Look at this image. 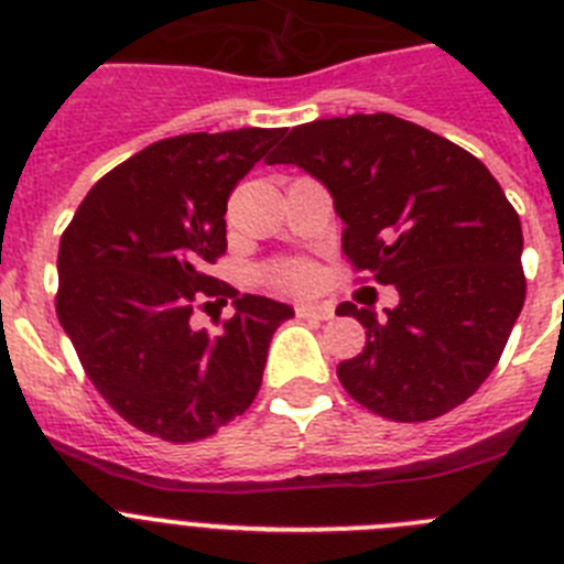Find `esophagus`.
Returning <instances> with one entry per match:
<instances>
[{
	"mask_svg": "<svg viewBox=\"0 0 564 564\" xmlns=\"http://www.w3.org/2000/svg\"><path fill=\"white\" fill-rule=\"evenodd\" d=\"M294 314L301 319H332L334 308L328 303H297L294 306Z\"/></svg>",
	"mask_w": 564,
	"mask_h": 564,
	"instance_id": "1",
	"label": "esophagus"
}]
</instances>
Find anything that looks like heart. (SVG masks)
<instances>
[{"label":"heart","instance_id":"obj_1","mask_svg":"<svg viewBox=\"0 0 564 564\" xmlns=\"http://www.w3.org/2000/svg\"><path fill=\"white\" fill-rule=\"evenodd\" d=\"M263 281L275 289H286V292H312L319 281V272L314 263L301 261V258H289V261L270 263L263 270Z\"/></svg>","mask_w":564,"mask_h":564}]
</instances>
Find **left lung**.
<instances>
[{
	"label": "left lung",
	"instance_id": "obj_1",
	"mask_svg": "<svg viewBox=\"0 0 564 564\" xmlns=\"http://www.w3.org/2000/svg\"><path fill=\"white\" fill-rule=\"evenodd\" d=\"M272 162L332 191L354 272L395 286L399 306L362 323L365 348L337 365L354 402L390 421H430L464 404L503 354L525 303L520 216L478 156L395 115L303 123Z\"/></svg>",
	"mask_w": 564,
	"mask_h": 564
}]
</instances>
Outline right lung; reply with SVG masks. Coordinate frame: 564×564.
Wrapping results in <instances>:
<instances>
[{
	"label": "right lung",
	"mask_w": 564,
	"mask_h": 564,
	"mask_svg": "<svg viewBox=\"0 0 564 564\" xmlns=\"http://www.w3.org/2000/svg\"><path fill=\"white\" fill-rule=\"evenodd\" d=\"M286 129L194 131L100 176L61 236L55 312L98 393L131 427L202 441L261 390L286 303L207 275L227 252V199ZM232 300L210 335L196 307Z\"/></svg>",
	"instance_id": "add662e5"
}]
</instances>
